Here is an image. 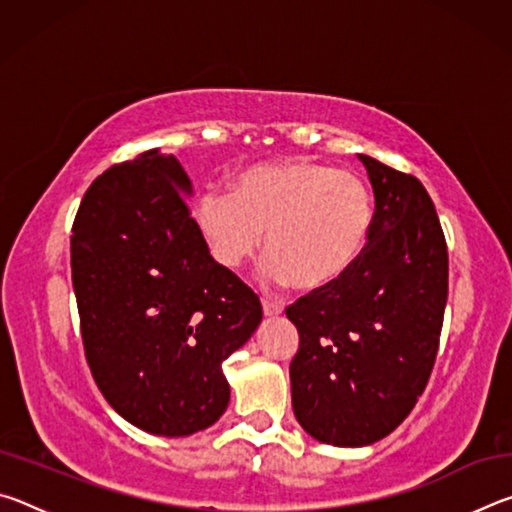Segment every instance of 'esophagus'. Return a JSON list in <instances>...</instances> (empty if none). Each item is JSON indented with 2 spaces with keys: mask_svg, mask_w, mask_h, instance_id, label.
<instances>
[{
  "mask_svg": "<svg viewBox=\"0 0 512 512\" xmlns=\"http://www.w3.org/2000/svg\"><path fill=\"white\" fill-rule=\"evenodd\" d=\"M262 309L266 316H280L282 314V305L280 302H273V300H262Z\"/></svg>",
  "mask_w": 512,
  "mask_h": 512,
  "instance_id": "esophagus-1",
  "label": "esophagus"
}]
</instances>
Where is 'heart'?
Here are the masks:
<instances>
[{
	"mask_svg": "<svg viewBox=\"0 0 512 512\" xmlns=\"http://www.w3.org/2000/svg\"><path fill=\"white\" fill-rule=\"evenodd\" d=\"M194 221L212 257L237 271L271 253L268 280L316 291L348 275L375 228V201L359 173L291 160L232 178L230 194L205 192Z\"/></svg>",
	"mask_w": 512,
	"mask_h": 512,
	"instance_id": "heart-1",
	"label": "heart"
}]
</instances>
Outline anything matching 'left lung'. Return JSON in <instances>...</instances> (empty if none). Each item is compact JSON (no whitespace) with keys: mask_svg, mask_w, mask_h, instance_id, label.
<instances>
[{"mask_svg":"<svg viewBox=\"0 0 512 512\" xmlns=\"http://www.w3.org/2000/svg\"><path fill=\"white\" fill-rule=\"evenodd\" d=\"M375 228L352 271L287 307L293 413L336 447L377 443L427 388L447 302V241L427 189L368 155Z\"/></svg>","mask_w":512,"mask_h":512,"instance_id":"obj_1","label":"left lung"}]
</instances>
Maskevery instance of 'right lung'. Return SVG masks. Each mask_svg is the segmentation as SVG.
<instances>
[{
  "label": "right lung",
  "mask_w": 512,
  "mask_h": 512,
  "mask_svg": "<svg viewBox=\"0 0 512 512\" xmlns=\"http://www.w3.org/2000/svg\"><path fill=\"white\" fill-rule=\"evenodd\" d=\"M173 155L94 178L72 225V284L94 381L121 418L189 436L230 402L223 361L262 323L257 293L214 262Z\"/></svg>",
  "instance_id": "1"
}]
</instances>
